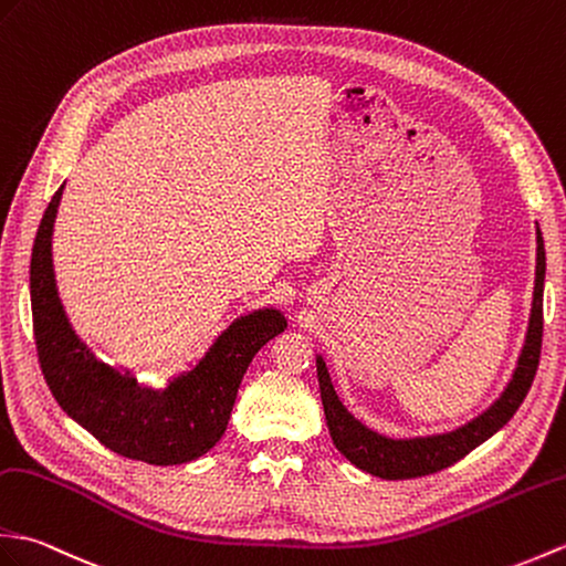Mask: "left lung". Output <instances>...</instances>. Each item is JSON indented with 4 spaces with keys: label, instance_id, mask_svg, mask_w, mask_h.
<instances>
[{
    "label": "left lung",
    "instance_id": "left-lung-1",
    "mask_svg": "<svg viewBox=\"0 0 566 566\" xmlns=\"http://www.w3.org/2000/svg\"><path fill=\"white\" fill-rule=\"evenodd\" d=\"M537 253H535V286H533V304L528 315V327H525V339L521 354L516 359V369L511 374L509 384L499 392V398L488 410L472 417L470 422L455 427L453 431L427 433V437L410 439H392L371 427H366L354 417L345 402L339 400L333 386L331 371L323 354H315V369H318L321 400L325 410V422L331 429L335 449L343 453L352 465L369 472V475L384 480H407L422 478L439 472L461 461L472 449L502 429L511 417L516 415L525 392L541 361V343H543V289H545V243L541 227L535 229Z\"/></svg>",
    "mask_w": 566,
    "mask_h": 566
}]
</instances>
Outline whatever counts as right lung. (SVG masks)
I'll return each mask as SVG.
<instances>
[{
    "label": "right lung",
    "mask_w": 566,
    "mask_h": 566,
    "mask_svg": "<svg viewBox=\"0 0 566 566\" xmlns=\"http://www.w3.org/2000/svg\"><path fill=\"white\" fill-rule=\"evenodd\" d=\"M62 190L52 195L31 255L33 333L52 396L105 449L149 465L190 463L223 437L248 364L286 331L284 313L265 306L235 318L188 371L168 376L164 386L103 364L76 335L57 292L52 231Z\"/></svg>",
    "instance_id": "add662e5"
}]
</instances>
